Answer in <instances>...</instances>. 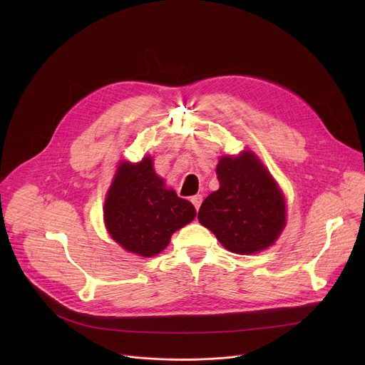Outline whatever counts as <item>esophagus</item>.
Returning a JSON list of instances; mask_svg holds the SVG:
<instances>
[{
  "mask_svg": "<svg viewBox=\"0 0 365 365\" xmlns=\"http://www.w3.org/2000/svg\"><path fill=\"white\" fill-rule=\"evenodd\" d=\"M202 200H203L202 195H195V196H192V197H190V202H192V203H193V206L196 207V211L199 210V206H200Z\"/></svg>",
  "mask_w": 365,
  "mask_h": 365,
  "instance_id": "1",
  "label": "esophagus"
}]
</instances>
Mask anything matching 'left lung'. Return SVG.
Wrapping results in <instances>:
<instances>
[{"instance_id": "1", "label": "left lung", "mask_w": 365, "mask_h": 365, "mask_svg": "<svg viewBox=\"0 0 365 365\" xmlns=\"http://www.w3.org/2000/svg\"><path fill=\"white\" fill-rule=\"evenodd\" d=\"M217 175L220 189L202 202L199 222L235 254H255L273 245L286 225V200L266 166L244 150L222 155Z\"/></svg>"}]
</instances>
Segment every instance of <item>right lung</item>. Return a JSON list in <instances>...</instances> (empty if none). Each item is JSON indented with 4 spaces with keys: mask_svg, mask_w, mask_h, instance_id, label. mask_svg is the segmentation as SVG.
<instances>
[{
    "mask_svg": "<svg viewBox=\"0 0 365 365\" xmlns=\"http://www.w3.org/2000/svg\"><path fill=\"white\" fill-rule=\"evenodd\" d=\"M195 215V206L155 175L150 155L140 163H120L103 205V221L111 238L141 257L162 252L172 234Z\"/></svg>",
    "mask_w": 365,
    "mask_h": 365,
    "instance_id": "obj_1",
    "label": "right lung"
}]
</instances>
